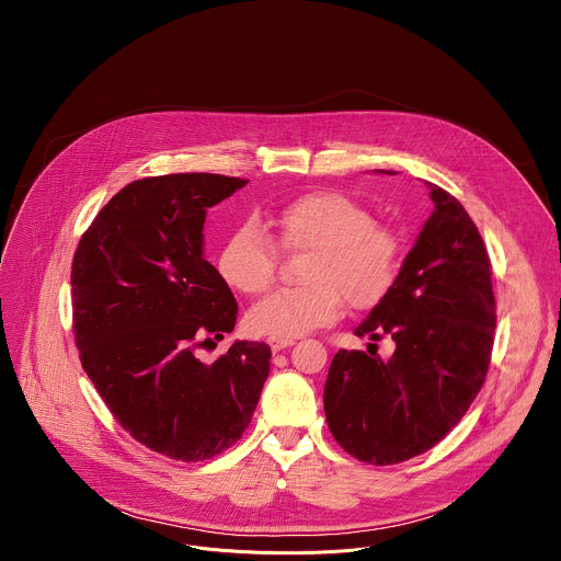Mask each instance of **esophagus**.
<instances>
[{
    "instance_id": "esophagus-1",
    "label": "esophagus",
    "mask_w": 561,
    "mask_h": 561,
    "mask_svg": "<svg viewBox=\"0 0 561 561\" xmlns=\"http://www.w3.org/2000/svg\"><path fill=\"white\" fill-rule=\"evenodd\" d=\"M293 344H295V340H293V337H277V335L268 337V346H271V351H273V353L284 351V348H288V346H293Z\"/></svg>"
}]
</instances>
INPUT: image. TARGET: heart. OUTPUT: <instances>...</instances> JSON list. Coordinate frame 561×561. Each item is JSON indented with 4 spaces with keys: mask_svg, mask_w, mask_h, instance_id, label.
Masks as SVG:
<instances>
[{
    "mask_svg": "<svg viewBox=\"0 0 561 561\" xmlns=\"http://www.w3.org/2000/svg\"><path fill=\"white\" fill-rule=\"evenodd\" d=\"M273 239L257 226H239L219 251L217 268L244 295L266 293L279 264V249L312 251L299 288H282L255 304L249 324L264 335L299 337L329 327L344 310L370 308L394 286L404 262L399 234L375 224L355 199L319 191L290 199L268 221Z\"/></svg>",
    "mask_w": 561,
    "mask_h": 561,
    "instance_id": "heart-1",
    "label": "heart"
}]
</instances>
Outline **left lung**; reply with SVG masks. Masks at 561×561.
I'll return each instance as SVG.
<instances>
[{
	"instance_id": "left-lung-1",
	"label": "left lung",
	"mask_w": 561,
	"mask_h": 561,
	"mask_svg": "<svg viewBox=\"0 0 561 561\" xmlns=\"http://www.w3.org/2000/svg\"><path fill=\"white\" fill-rule=\"evenodd\" d=\"M426 184L435 210L392 290L355 329L373 342L388 335L392 357L342 348L324 386L335 442L375 466L407 461L442 442L482 390L493 353L486 244L463 206Z\"/></svg>"
}]
</instances>
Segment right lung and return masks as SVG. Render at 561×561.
Segmentation results:
<instances>
[{"instance_id": "1", "label": "right lung", "mask_w": 561, "mask_h": 561, "mask_svg": "<svg viewBox=\"0 0 561 561\" xmlns=\"http://www.w3.org/2000/svg\"><path fill=\"white\" fill-rule=\"evenodd\" d=\"M247 184L215 173L130 182L72 257L79 359L122 428L171 459L204 461L230 448L268 377L264 342L199 359L237 322L228 284L202 255L206 210Z\"/></svg>"}]
</instances>
